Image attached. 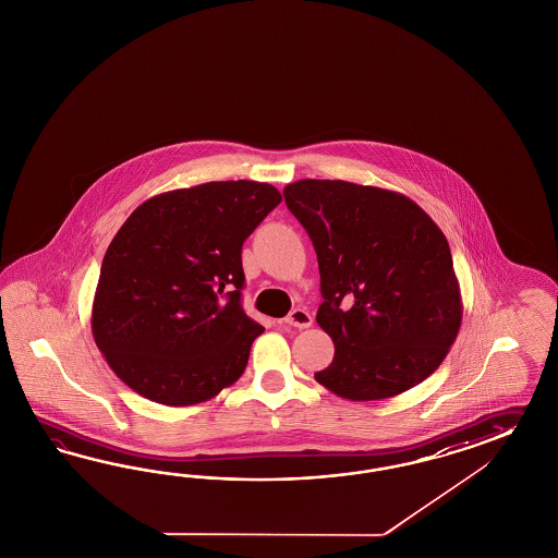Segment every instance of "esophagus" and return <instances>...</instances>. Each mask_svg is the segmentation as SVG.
Segmentation results:
<instances>
[{
	"instance_id": "1",
	"label": "esophagus",
	"mask_w": 558,
	"mask_h": 558,
	"mask_svg": "<svg viewBox=\"0 0 558 558\" xmlns=\"http://www.w3.org/2000/svg\"><path fill=\"white\" fill-rule=\"evenodd\" d=\"M284 325H288V327H296V329H308V327L313 325V317H311V313L304 311V308H294V311H290V315L284 318Z\"/></svg>"
}]
</instances>
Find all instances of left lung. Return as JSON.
<instances>
[{"mask_svg": "<svg viewBox=\"0 0 558 558\" xmlns=\"http://www.w3.org/2000/svg\"><path fill=\"white\" fill-rule=\"evenodd\" d=\"M288 209L317 252V323L335 343L315 374L332 393L384 400L447 357L463 317L449 241L408 196L345 181L292 182Z\"/></svg>", "mask_w": 558, "mask_h": 558, "instance_id": "obj_1", "label": "left lung"}]
</instances>
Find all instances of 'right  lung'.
<instances>
[{
    "instance_id": "obj_1",
    "label": "right lung",
    "mask_w": 558,
    "mask_h": 558,
    "mask_svg": "<svg viewBox=\"0 0 558 558\" xmlns=\"http://www.w3.org/2000/svg\"><path fill=\"white\" fill-rule=\"evenodd\" d=\"M282 195L268 182H205L151 196L107 247L90 329L109 367L165 407L240 379L264 327L241 308V245Z\"/></svg>"
}]
</instances>
